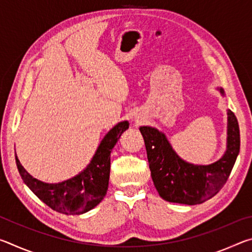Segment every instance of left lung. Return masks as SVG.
<instances>
[{"mask_svg": "<svg viewBox=\"0 0 252 252\" xmlns=\"http://www.w3.org/2000/svg\"><path fill=\"white\" fill-rule=\"evenodd\" d=\"M224 96L222 88H217ZM227 148L210 164H193L177 155L163 132L143 126L139 130L146 144L149 168L160 197L169 202L200 204L219 192L231 173L240 150V131L236 116L228 110Z\"/></svg>", "mask_w": 252, "mask_h": 252, "instance_id": "1", "label": "left lung"}]
</instances>
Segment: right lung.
<instances>
[{"label": "right lung", "mask_w": 252, "mask_h": 252, "mask_svg": "<svg viewBox=\"0 0 252 252\" xmlns=\"http://www.w3.org/2000/svg\"><path fill=\"white\" fill-rule=\"evenodd\" d=\"M126 129H129L127 121L114 126L101 140L87 168L73 178L58 183L37 180L24 169L15 153L20 176L32 192L51 209L64 215H83L95 208L105 197L109 187L111 151Z\"/></svg>", "instance_id": "add662e5"}]
</instances>
